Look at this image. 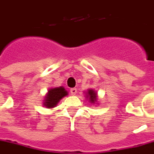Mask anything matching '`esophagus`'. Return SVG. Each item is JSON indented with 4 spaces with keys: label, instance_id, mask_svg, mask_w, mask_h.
Wrapping results in <instances>:
<instances>
[{
    "label": "esophagus",
    "instance_id": "1",
    "mask_svg": "<svg viewBox=\"0 0 154 154\" xmlns=\"http://www.w3.org/2000/svg\"><path fill=\"white\" fill-rule=\"evenodd\" d=\"M70 91H71V95H72V96H74V95H75L76 92H77V89H76V88H71Z\"/></svg>",
    "mask_w": 154,
    "mask_h": 154
}]
</instances>
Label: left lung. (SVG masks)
<instances>
[{"instance_id": "left-lung-1", "label": "left lung", "mask_w": 154, "mask_h": 154, "mask_svg": "<svg viewBox=\"0 0 154 154\" xmlns=\"http://www.w3.org/2000/svg\"><path fill=\"white\" fill-rule=\"evenodd\" d=\"M87 97H89L90 102L94 103L95 101H96V93L93 90H89L88 91V95Z\"/></svg>"}]
</instances>
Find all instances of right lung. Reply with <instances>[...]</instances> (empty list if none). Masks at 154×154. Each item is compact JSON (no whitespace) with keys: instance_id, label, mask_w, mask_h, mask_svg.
Segmentation results:
<instances>
[{"instance_id":"right-lung-1","label":"right lung","mask_w":154,"mask_h":154,"mask_svg":"<svg viewBox=\"0 0 154 154\" xmlns=\"http://www.w3.org/2000/svg\"><path fill=\"white\" fill-rule=\"evenodd\" d=\"M66 95H67V92L65 90V88H63V87L50 89L48 94L46 96L44 105L47 108H54V106L58 104V101L60 100L63 97L66 96Z\"/></svg>"}]
</instances>
